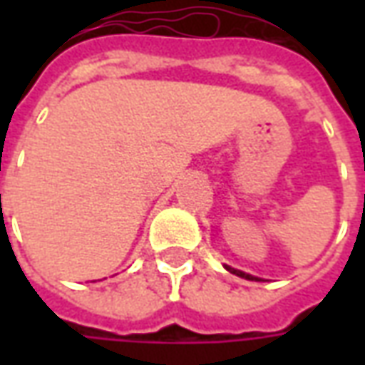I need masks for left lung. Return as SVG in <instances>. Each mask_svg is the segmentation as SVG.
<instances>
[{"label": "left lung", "mask_w": 365, "mask_h": 365, "mask_svg": "<svg viewBox=\"0 0 365 365\" xmlns=\"http://www.w3.org/2000/svg\"><path fill=\"white\" fill-rule=\"evenodd\" d=\"M225 268L229 269L230 274L238 275V277H245V279H250V282H262L260 277H256V275H250V274H245V272H240V269H235V268H230V266H227V264H225Z\"/></svg>", "instance_id": "1"}]
</instances>
